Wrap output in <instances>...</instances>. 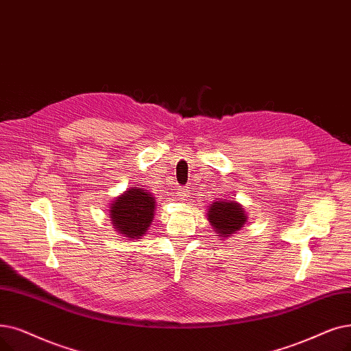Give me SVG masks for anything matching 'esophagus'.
<instances>
[{"instance_id": "1", "label": "esophagus", "mask_w": 351, "mask_h": 351, "mask_svg": "<svg viewBox=\"0 0 351 351\" xmlns=\"http://www.w3.org/2000/svg\"><path fill=\"white\" fill-rule=\"evenodd\" d=\"M178 196L180 197V199H186V197L189 196V188L188 186H182L178 189Z\"/></svg>"}]
</instances>
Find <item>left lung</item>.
<instances>
[{
  "mask_svg": "<svg viewBox=\"0 0 351 351\" xmlns=\"http://www.w3.org/2000/svg\"><path fill=\"white\" fill-rule=\"evenodd\" d=\"M206 217L213 230L221 238L237 234L247 222V213L235 201L221 199L210 204Z\"/></svg>",
  "mask_w": 351,
  "mask_h": 351,
  "instance_id": "1",
  "label": "left lung"
}]
</instances>
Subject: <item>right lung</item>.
I'll list each match as a JSON object with an SVG mask.
<instances>
[{
	"instance_id": "add662e5",
	"label": "right lung",
	"mask_w": 351,
	"mask_h": 351,
	"mask_svg": "<svg viewBox=\"0 0 351 351\" xmlns=\"http://www.w3.org/2000/svg\"><path fill=\"white\" fill-rule=\"evenodd\" d=\"M155 204V197L150 192L132 186L110 205L109 213L114 230L123 237L139 239L154 219Z\"/></svg>"
}]
</instances>
